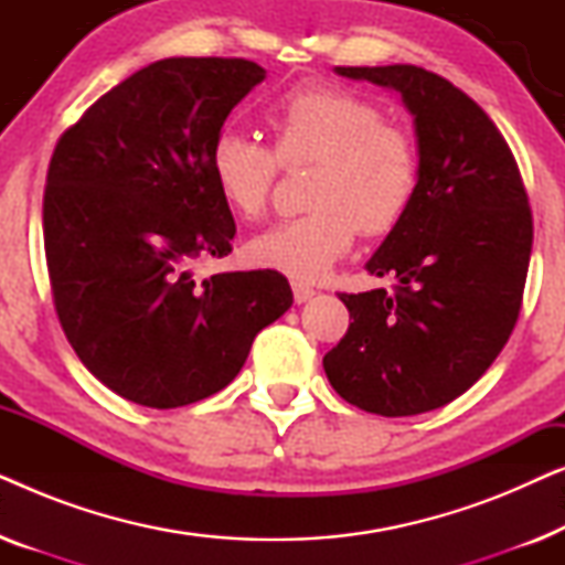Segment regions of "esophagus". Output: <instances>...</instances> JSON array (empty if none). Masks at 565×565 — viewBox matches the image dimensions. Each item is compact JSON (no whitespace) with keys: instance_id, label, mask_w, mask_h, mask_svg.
Instances as JSON below:
<instances>
[{"instance_id":"34e87169","label":"esophagus","mask_w":565,"mask_h":565,"mask_svg":"<svg viewBox=\"0 0 565 565\" xmlns=\"http://www.w3.org/2000/svg\"><path fill=\"white\" fill-rule=\"evenodd\" d=\"M316 296L313 288H308L303 282H292V298H296V303H306V300H311Z\"/></svg>"}]
</instances>
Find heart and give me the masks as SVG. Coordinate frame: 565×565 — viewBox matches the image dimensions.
Returning <instances> with one entry per match:
<instances>
[{
    "label": "heart",
    "instance_id": "obj_1",
    "mask_svg": "<svg viewBox=\"0 0 565 565\" xmlns=\"http://www.w3.org/2000/svg\"><path fill=\"white\" fill-rule=\"evenodd\" d=\"M269 149L226 126L211 143L215 190L246 221L267 211L280 169L313 164L311 211L249 244L254 265L313 282L352 249L354 236H383L404 221L419 188V149L406 128L383 120L367 97L339 87H296L267 107Z\"/></svg>",
    "mask_w": 565,
    "mask_h": 565
}]
</instances>
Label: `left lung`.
<instances>
[{"mask_svg":"<svg viewBox=\"0 0 565 565\" xmlns=\"http://www.w3.org/2000/svg\"><path fill=\"white\" fill-rule=\"evenodd\" d=\"M401 92L414 115L419 188L367 273L393 292H339L350 329L323 358L347 404L414 416L466 393L520 319L532 211L520 167L466 92L422 66H337Z\"/></svg>","mask_w":565,"mask_h":565,"instance_id":"8db88e82","label":"left lung"}]
</instances>
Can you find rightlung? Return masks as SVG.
I'll return each mask as SVG.
<instances>
[{
	"label": "right lung",
	"instance_id": "obj_1",
	"mask_svg": "<svg viewBox=\"0 0 565 565\" xmlns=\"http://www.w3.org/2000/svg\"><path fill=\"white\" fill-rule=\"evenodd\" d=\"M262 79L246 58L157 61L89 105L53 149V306L84 367L134 404L177 408L226 388L254 337L292 306L275 269L192 273L231 254L236 223L207 157Z\"/></svg>",
	"mask_w": 565,
	"mask_h": 565
}]
</instances>
